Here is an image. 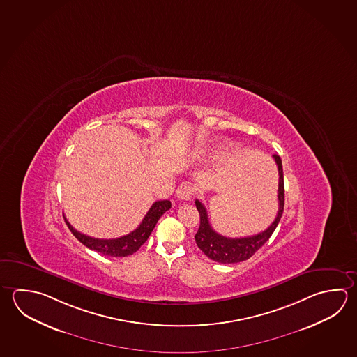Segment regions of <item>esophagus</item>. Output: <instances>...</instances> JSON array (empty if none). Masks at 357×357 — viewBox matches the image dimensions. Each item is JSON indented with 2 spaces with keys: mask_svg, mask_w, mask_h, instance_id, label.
<instances>
[{
  "mask_svg": "<svg viewBox=\"0 0 357 357\" xmlns=\"http://www.w3.org/2000/svg\"><path fill=\"white\" fill-rule=\"evenodd\" d=\"M192 192H194V190L191 188V185L181 183L176 190V196L181 202H190L191 197H192Z\"/></svg>",
  "mask_w": 357,
  "mask_h": 357,
  "instance_id": "obj_1",
  "label": "esophagus"
}]
</instances>
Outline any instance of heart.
I'll return each mask as SVG.
<instances>
[{
	"instance_id": "1",
	"label": "heart",
	"mask_w": 357,
	"mask_h": 357,
	"mask_svg": "<svg viewBox=\"0 0 357 357\" xmlns=\"http://www.w3.org/2000/svg\"><path fill=\"white\" fill-rule=\"evenodd\" d=\"M205 155H206V151L204 149H199L197 151H196V155L199 157V158H202V157H205Z\"/></svg>"
}]
</instances>
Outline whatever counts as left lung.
Returning <instances> with one entry per match:
<instances>
[{
  "instance_id": "1",
  "label": "left lung",
  "mask_w": 357,
  "mask_h": 357,
  "mask_svg": "<svg viewBox=\"0 0 357 357\" xmlns=\"http://www.w3.org/2000/svg\"><path fill=\"white\" fill-rule=\"evenodd\" d=\"M273 158L278 166V213L271 224V227H266L264 231L252 236H245V238H227L224 235L216 233L211 227L208 221V211L204 206V204L199 200L195 202L196 208L200 214V227L195 235V240L197 247L202 249V253L210 259L222 264L239 263L243 260L249 259L272 236L284 208V178H283L282 160L278 155H273Z\"/></svg>"
}]
</instances>
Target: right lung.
Here are the masks:
<instances>
[{
  "instance_id": "right-lung-1",
  "label": "right lung",
  "mask_w": 357,
  "mask_h": 357,
  "mask_svg": "<svg viewBox=\"0 0 357 357\" xmlns=\"http://www.w3.org/2000/svg\"><path fill=\"white\" fill-rule=\"evenodd\" d=\"M169 208H171V202L169 200L155 202L149 208V213L143 218L142 222L139 224V227H137L136 230H133L132 233L127 234L124 236L117 238V239L91 238L84 234L79 233L78 230H75L66 219H65V222L70 229L73 235L82 244H84L85 247L89 248L91 250H96L98 253L118 258V257H128V255L136 253L137 250L146 243V240L149 239L158 219Z\"/></svg>"
}]
</instances>
